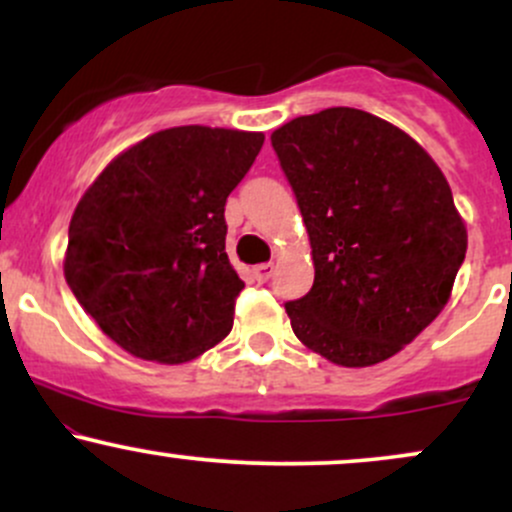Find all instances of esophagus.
Returning <instances> with one entry per match:
<instances>
[{"instance_id": "34e87169", "label": "esophagus", "mask_w": 512, "mask_h": 512, "mask_svg": "<svg viewBox=\"0 0 512 512\" xmlns=\"http://www.w3.org/2000/svg\"><path fill=\"white\" fill-rule=\"evenodd\" d=\"M274 274V264H257V267H252V276H255V281H260V284H267L269 279H272Z\"/></svg>"}]
</instances>
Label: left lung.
<instances>
[{
    "label": "left lung",
    "mask_w": 512,
    "mask_h": 512,
    "mask_svg": "<svg viewBox=\"0 0 512 512\" xmlns=\"http://www.w3.org/2000/svg\"><path fill=\"white\" fill-rule=\"evenodd\" d=\"M272 146L313 248L296 337L346 368L395 356L448 303L467 228L445 175L402 129L356 108L286 122Z\"/></svg>",
    "instance_id": "obj_1"
}]
</instances>
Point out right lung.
<instances>
[{"mask_svg": "<svg viewBox=\"0 0 512 512\" xmlns=\"http://www.w3.org/2000/svg\"><path fill=\"white\" fill-rule=\"evenodd\" d=\"M260 132L173 127L120 154L76 204L64 279L132 356L185 363L233 327L243 281L226 255V199Z\"/></svg>", "mask_w": 512, "mask_h": 512, "instance_id": "obj_1", "label": "right lung"}]
</instances>
